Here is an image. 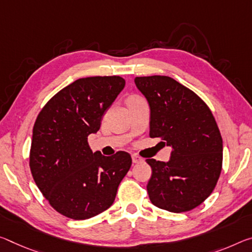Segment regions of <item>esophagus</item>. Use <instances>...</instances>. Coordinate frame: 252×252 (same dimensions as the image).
I'll return each mask as SVG.
<instances>
[{"mask_svg": "<svg viewBox=\"0 0 252 252\" xmlns=\"http://www.w3.org/2000/svg\"><path fill=\"white\" fill-rule=\"evenodd\" d=\"M143 159L141 158V157H139V156H137V155H132V161L134 162V163H137V162H140V161H142Z\"/></svg>", "mask_w": 252, "mask_h": 252, "instance_id": "esophagus-1", "label": "esophagus"}]
</instances>
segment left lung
<instances>
[{"instance_id": "1", "label": "left lung", "mask_w": 252, "mask_h": 252, "mask_svg": "<svg viewBox=\"0 0 252 252\" xmlns=\"http://www.w3.org/2000/svg\"><path fill=\"white\" fill-rule=\"evenodd\" d=\"M134 83L150 106L149 135L173 149L169 161L146 160L153 170L150 201L174 213L193 210L210 196L222 170V137L212 112L168 76L135 77Z\"/></svg>"}]
</instances>
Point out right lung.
<instances>
[{
  "instance_id": "add662e5",
  "label": "right lung",
  "mask_w": 252,
  "mask_h": 252,
  "mask_svg": "<svg viewBox=\"0 0 252 252\" xmlns=\"http://www.w3.org/2000/svg\"><path fill=\"white\" fill-rule=\"evenodd\" d=\"M125 85L120 76L79 78L54 95L35 120L31 174L49 204L67 218L104 212L130 169L132 159L126 151L106 157L87 142Z\"/></svg>"
}]
</instances>
